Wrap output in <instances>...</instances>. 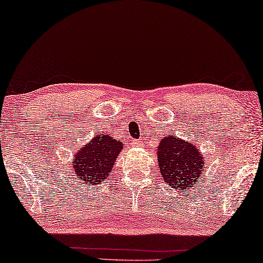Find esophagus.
Masks as SVG:
<instances>
[{
    "label": "esophagus",
    "instance_id": "obj_1",
    "mask_svg": "<svg viewBox=\"0 0 263 263\" xmlns=\"http://www.w3.org/2000/svg\"><path fill=\"white\" fill-rule=\"evenodd\" d=\"M140 145V141H134V146H139Z\"/></svg>",
    "mask_w": 263,
    "mask_h": 263
}]
</instances>
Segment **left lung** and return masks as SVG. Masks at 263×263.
Listing matches in <instances>:
<instances>
[{"mask_svg":"<svg viewBox=\"0 0 263 263\" xmlns=\"http://www.w3.org/2000/svg\"><path fill=\"white\" fill-rule=\"evenodd\" d=\"M157 153L165 184L181 192L197 184L206 164L196 143L171 134L160 140Z\"/></svg>","mask_w":263,"mask_h":263,"instance_id":"1","label":"left lung"}]
</instances>
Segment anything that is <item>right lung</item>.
Wrapping results in <instances>:
<instances>
[{
    "mask_svg": "<svg viewBox=\"0 0 263 263\" xmlns=\"http://www.w3.org/2000/svg\"><path fill=\"white\" fill-rule=\"evenodd\" d=\"M123 148V142L109 134L100 133L95 136L86 145L79 147L74 154L71 165L77 179L93 188L103 183L112 171L115 161Z\"/></svg>",
    "mask_w": 263,
    "mask_h": 263,
    "instance_id": "right-lung-1",
    "label": "right lung"
}]
</instances>
